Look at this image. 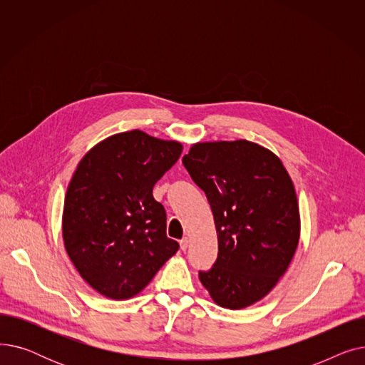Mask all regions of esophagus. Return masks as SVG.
<instances>
[{
  "label": "esophagus",
  "mask_w": 365,
  "mask_h": 365,
  "mask_svg": "<svg viewBox=\"0 0 365 365\" xmlns=\"http://www.w3.org/2000/svg\"><path fill=\"white\" fill-rule=\"evenodd\" d=\"M187 245H189V240L185 237L183 240H180V250H183V252H186V248H187Z\"/></svg>",
  "instance_id": "34e87169"
}]
</instances>
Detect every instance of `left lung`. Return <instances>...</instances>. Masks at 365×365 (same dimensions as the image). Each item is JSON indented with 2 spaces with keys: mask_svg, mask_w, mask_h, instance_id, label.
<instances>
[{
  "mask_svg": "<svg viewBox=\"0 0 365 365\" xmlns=\"http://www.w3.org/2000/svg\"><path fill=\"white\" fill-rule=\"evenodd\" d=\"M182 163L205 192L217 232V259L200 281L222 308H247L274 289L296 253L294 185L274 152L248 140L195 143Z\"/></svg>",
  "mask_w": 365,
  "mask_h": 365,
  "instance_id": "left-lung-1",
  "label": "left lung"
}]
</instances>
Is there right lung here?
Segmentation results:
<instances>
[{
  "label": "right lung",
  "instance_id": "obj_1",
  "mask_svg": "<svg viewBox=\"0 0 365 365\" xmlns=\"http://www.w3.org/2000/svg\"><path fill=\"white\" fill-rule=\"evenodd\" d=\"M182 145L140 130L91 148L69 182L62 231L66 253L93 289L113 300L140 293L179 250L152 189L176 164Z\"/></svg>",
  "mask_w": 365,
  "mask_h": 365
}]
</instances>
